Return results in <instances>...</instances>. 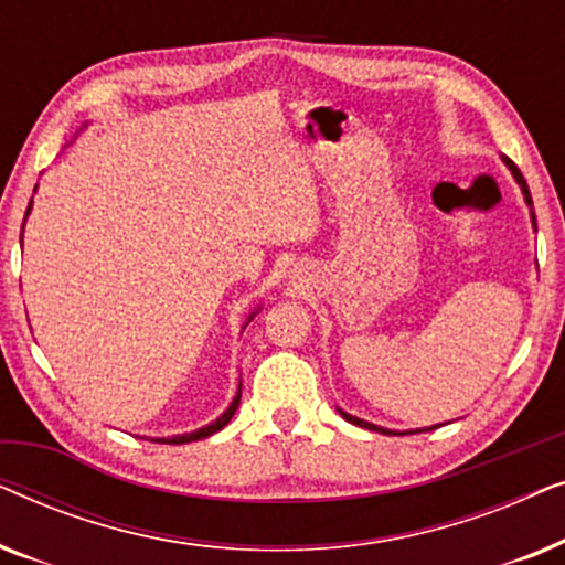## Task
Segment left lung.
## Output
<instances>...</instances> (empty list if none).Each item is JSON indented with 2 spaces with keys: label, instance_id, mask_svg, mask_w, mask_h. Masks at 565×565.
Here are the masks:
<instances>
[{
  "label": "left lung",
  "instance_id": "left-lung-1",
  "mask_svg": "<svg viewBox=\"0 0 565 565\" xmlns=\"http://www.w3.org/2000/svg\"><path fill=\"white\" fill-rule=\"evenodd\" d=\"M504 161H507V167L512 169V174L516 177V182L522 184V192H524V200H527V205L532 207V195H530V190H527V182H524V177H522V172L520 169H516V164L512 159H507L504 157ZM532 223H535V231H537V221H535V213H532ZM342 416L347 422H352V424H358V427H365V429H373V431H383V435H396V431H391V429H383V427H375V424H370V422H362V419H358V416H350V414H344L342 412ZM429 429H437V427H429ZM422 431V429H419ZM401 435V431H398Z\"/></svg>",
  "mask_w": 565,
  "mask_h": 565
}]
</instances>
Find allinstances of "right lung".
Wrapping results in <instances>:
<instances>
[{
  "label": "right lung",
  "mask_w": 565,
  "mask_h": 565,
  "mask_svg": "<svg viewBox=\"0 0 565 565\" xmlns=\"http://www.w3.org/2000/svg\"><path fill=\"white\" fill-rule=\"evenodd\" d=\"M30 203H33V200H30ZM28 213H30V205H28ZM28 213H25V218H28ZM22 226H25V221H22ZM238 401H242V388H238L236 398L231 401V406L226 408V412H223V414L218 416V419H215L213 424H207V427L198 429V431H190V435H180V437H167V439H159V443H161V445H184V443H195V439H205V437L215 435V431L226 427V424L231 422V416L236 414V408H238Z\"/></svg>",
  "instance_id": "obj_1"
}]
</instances>
